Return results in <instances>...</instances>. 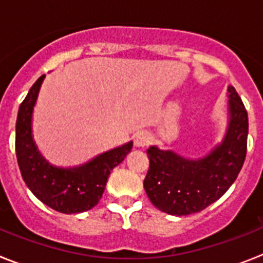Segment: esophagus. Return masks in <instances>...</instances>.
<instances>
[{
  "instance_id": "34e87169",
  "label": "esophagus",
  "mask_w": 263,
  "mask_h": 263,
  "mask_svg": "<svg viewBox=\"0 0 263 263\" xmlns=\"http://www.w3.org/2000/svg\"><path fill=\"white\" fill-rule=\"evenodd\" d=\"M152 142V137L150 134L146 133V132H138V133L134 136V143L138 147H145L148 143Z\"/></svg>"
}]
</instances>
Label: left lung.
<instances>
[{"label":"left lung","instance_id":"1","mask_svg":"<svg viewBox=\"0 0 263 263\" xmlns=\"http://www.w3.org/2000/svg\"><path fill=\"white\" fill-rule=\"evenodd\" d=\"M231 122L224 142L200 160H188L155 146L147 148L150 167L143 180L148 199L158 210L175 216L200 212L218 200L240 174L248 150V111L232 85Z\"/></svg>","mask_w":263,"mask_h":263}]
</instances>
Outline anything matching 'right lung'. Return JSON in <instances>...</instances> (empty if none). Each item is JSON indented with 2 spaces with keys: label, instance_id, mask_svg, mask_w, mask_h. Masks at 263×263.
I'll list each match as a JSON object with an SVG mask.
<instances>
[{
  "label": "right lung",
  "instance_id": "right-lung-1",
  "mask_svg": "<svg viewBox=\"0 0 263 263\" xmlns=\"http://www.w3.org/2000/svg\"><path fill=\"white\" fill-rule=\"evenodd\" d=\"M43 79L45 75L30 88L18 110L15 125L18 166L27 187L42 203L62 213L85 212L99 203L110 171L125 159L133 143L113 148L76 168L63 170L48 164L38 153L31 137L32 108Z\"/></svg>",
  "mask_w": 263,
  "mask_h": 263
}]
</instances>
